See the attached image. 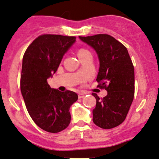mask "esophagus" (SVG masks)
<instances>
[{
	"mask_svg": "<svg viewBox=\"0 0 159 159\" xmlns=\"http://www.w3.org/2000/svg\"><path fill=\"white\" fill-rule=\"evenodd\" d=\"M84 97V93H78V98H79V99H81V98H83Z\"/></svg>",
	"mask_w": 159,
	"mask_h": 159,
	"instance_id": "esophagus-1",
	"label": "esophagus"
}]
</instances>
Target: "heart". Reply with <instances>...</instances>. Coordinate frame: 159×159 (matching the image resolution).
<instances>
[{"instance_id":"heart-1","label":"heart","mask_w":159,"mask_h":159,"mask_svg":"<svg viewBox=\"0 0 159 159\" xmlns=\"http://www.w3.org/2000/svg\"><path fill=\"white\" fill-rule=\"evenodd\" d=\"M88 55H91V52L88 49H84V48H81L78 51V56L79 58H81L83 57H85V56H88Z\"/></svg>"}]
</instances>
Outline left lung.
Masks as SVG:
<instances>
[{
  "label": "left lung",
  "instance_id": "8db88e82",
  "mask_svg": "<svg viewBox=\"0 0 159 159\" xmlns=\"http://www.w3.org/2000/svg\"><path fill=\"white\" fill-rule=\"evenodd\" d=\"M79 38L97 52L100 68L96 81L101 89L107 91L103 98L92 93L96 98L93 122L105 129L114 128L126 119L134 98V67L128 50L107 34Z\"/></svg>",
  "mask_w": 159,
  "mask_h": 159
}]
</instances>
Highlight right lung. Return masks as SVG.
Wrapping results in <instances>:
<instances>
[{
    "label": "right lung",
    "instance_id": "right-lung-1",
    "mask_svg": "<svg viewBox=\"0 0 159 159\" xmlns=\"http://www.w3.org/2000/svg\"><path fill=\"white\" fill-rule=\"evenodd\" d=\"M75 36L43 34L28 46L23 57L20 91L30 116L46 132L57 133L71 122L70 107L78 100L74 91L50 88L47 79L56 72Z\"/></svg>",
    "mask_w": 159,
    "mask_h": 159
}]
</instances>
